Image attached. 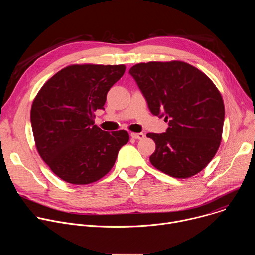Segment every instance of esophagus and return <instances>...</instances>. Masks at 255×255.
<instances>
[{
	"instance_id": "1",
	"label": "esophagus",
	"mask_w": 255,
	"mask_h": 255,
	"mask_svg": "<svg viewBox=\"0 0 255 255\" xmlns=\"http://www.w3.org/2000/svg\"><path fill=\"white\" fill-rule=\"evenodd\" d=\"M130 136L133 138V139H143L144 138V134L143 133H131Z\"/></svg>"
}]
</instances>
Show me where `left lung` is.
<instances>
[{
    "label": "left lung",
    "mask_w": 255,
    "mask_h": 255,
    "mask_svg": "<svg viewBox=\"0 0 255 255\" xmlns=\"http://www.w3.org/2000/svg\"><path fill=\"white\" fill-rule=\"evenodd\" d=\"M129 74L150 112L168 122L164 133L146 135L156 145L151 164L176 178L199 173L222 139L225 108L220 92L204 72L184 61L137 63Z\"/></svg>",
    "instance_id": "1"
}]
</instances>
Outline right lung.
Listing matches in <instances>:
<instances>
[{
    "instance_id": "obj_1",
    "label": "right lung",
    "mask_w": 255,
    "mask_h": 255,
    "mask_svg": "<svg viewBox=\"0 0 255 255\" xmlns=\"http://www.w3.org/2000/svg\"><path fill=\"white\" fill-rule=\"evenodd\" d=\"M125 69L124 64L69 65L35 97L30 118L36 148L64 181L95 183L111 170L120 148L129 141L124 130L110 133L94 125V112L104 110L107 93Z\"/></svg>"
}]
</instances>
